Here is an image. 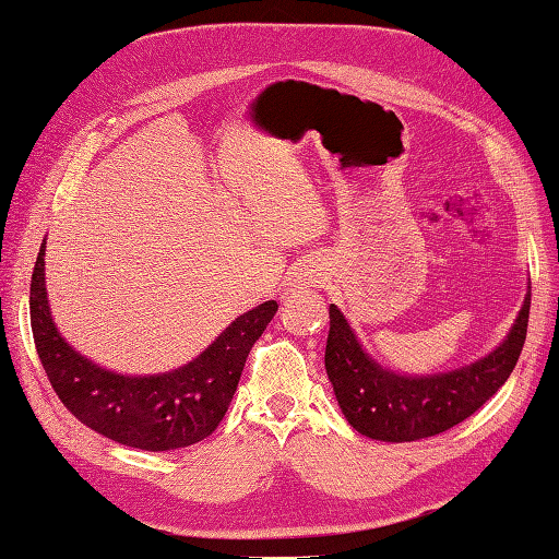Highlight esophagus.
Returning <instances> with one entry per match:
<instances>
[{"label": "esophagus", "mask_w": 559, "mask_h": 559, "mask_svg": "<svg viewBox=\"0 0 559 559\" xmlns=\"http://www.w3.org/2000/svg\"><path fill=\"white\" fill-rule=\"evenodd\" d=\"M296 284L298 286H317L319 284V273L314 270V265L300 267L296 273Z\"/></svg>", "instance_id": "1"}]
</instances>
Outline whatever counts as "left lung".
I'll use <instances>...</instances> for the list:
<instances>
[{
	"mask_svg": "<svg viewBox=\"0 0 559 559\" xmlns=\"http://www.w3.org/2000/svg\"><path fill=\"white\" fill-rule=\"evenodd\" d=\"M530 302L532 286H527L511 331L492 352L473 364L431 376L396 373L378 364L331 302L324 364L345 419L361 436L384 443H411L460 425L513 373L527 337Z\"/></svg>",
	"mask_w": 559,
	"mask_h": 559,
	"instance_id": "8db88e82",
	"label": "left lung"
}]
</instances>
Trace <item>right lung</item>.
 Wrapping results in <instances>:
<instances>
[{
    "label": "right lung",
    "mask_w": 559,
    "mask_h": 559,
    "mask_svg": "<svg viewBox=\"0 0 559 559\" xmlns=\"http://www.w3.org/2000/svg\"><path fill=\"white\" fill-rule=\"evenodd\" d=\"M41 242L29 284V321L37 354L56 394L79 421L111 441L165 452L189 448L224 419L249 349L277 312L265 300L240 314L195 359L156 376H123L83 357L60 335L46 296Z\"/></svg>",
    "instance_id": "1"
}]
</instances>
